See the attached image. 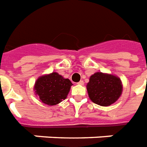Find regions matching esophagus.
I'll use <instances>...</instances> for the list:
<instances>
[{
    "instance_id": "esophagus-1",
    "label": "esophagus",
    "mask_w": 147,
    "mask_h": 147,
    "mask_svg": "<svg viewBox=\"0 0 147 147\" xmlns=\"http://www.w3.org/2000/svg\"><path fill=\"white\" fill-rule=\"evenodd\" d=\"M78 84H80V85H83V84H84V81H80L78 83Z\"/></svg>"
}]
</instances>
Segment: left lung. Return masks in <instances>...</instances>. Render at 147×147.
<instances>
[{
    "label": "left lung",
    "mask_w": 147,
    "mask_h": 147,
    "mask_svg": "<svg viewBox=\"0 0 147 147\" xmlns=\"http://www.w3.org/2000/svg\"><path fill=\"white\" fill-rule=\"evenodd\" d=\"M87 90L94 103L108 107L114 103L121 95V81L114 75L97 72L90 77Z\"/></svg>",
    "instance_id": "1"
}]
</instances>
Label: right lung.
Segmentation results:
<instances>
[{
    "label": "right lung",
    "instance_id": "obj_1",
    "mask_svg": "<svg viewBox=\"0 0 147 147\" xmlns=\"http://www.w3.org/2000/svg\"><path fill=\"white\" fill-rule=\"evenodd\" d=\"M72 83L58 73L40 77L35 82L34 91L45 104L55 106L67 97Z\"/></svg>",
    "mask_w": 147,
    "mask_h": 147
}]
</instances>
